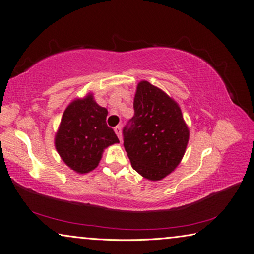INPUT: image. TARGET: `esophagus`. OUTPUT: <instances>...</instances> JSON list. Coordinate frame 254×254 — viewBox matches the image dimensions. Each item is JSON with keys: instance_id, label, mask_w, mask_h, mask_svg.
Instances as JSON below:
<instances>
[{"instance_id": "1", "label": "esophagus", "mask_w": 254, "mask_h": 254, "mask_svg": "<svg viewBox=\"0 0 254 254\" xmlns=\"http://www.w3.org/2000/svg\"><path fill=\"white\" fill-rule=\"evenodd\" d=\"M114 132H116V134L118 135L119 140L122 141V127L120 126L116 127H114Z\"/></svg>"}]
</instances>
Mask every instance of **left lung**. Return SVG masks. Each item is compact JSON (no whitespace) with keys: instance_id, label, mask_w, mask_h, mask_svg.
<instances>
[{"instance_id":"obj_1","label":"left lung","mask_w":254,"mask_h":254,"mask_svg":"<svg viewBox=\"0 0 254 254\" xmlns=\"http://www.w3.org/2000/svg\"><path fill=\"white\" fill-rule=\"evenodd\" d=\"M134 116L123 128V145L133 170L148 181H161L180 165L190 128L178 103L146 80L137 83Z\"/></svg>"}]
</instances>
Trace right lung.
<instances>
[{"label":"right lung","instance_id":"obj_1","mask_svg":"<svg viewBox=\"0 0 254 254\" xmlns=\"http://www.w3.org/2000/svg\"><path fill=\"white\" fill-rule=\"evenodd\" d=\"M108 110L89 92L68 104L55 135V147L66 165L78 174L93 171L108 146L119 143L107 126Z\"/></svg>","mask_w":254,"mask_h":254}]
</instances>
